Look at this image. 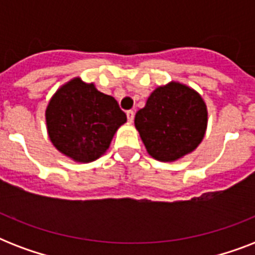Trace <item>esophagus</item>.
I'll list each match as a JSON object with an SVG mask.
<instances>
[{"mask_svg": "<svg viewBox=\"0 0 255 255\" xmlns=\"http://www.w3.org/2000/svg\"><path fill=\"white\" fill-rule=\"evenodd\" d=\"M133 118H135V114H133V111H131V110H129V111H127V119L129 123H132V122H133Z\"/></svg>", "mask_w": 255, "mask_h": 255, "instance_id": "obj_1", "label": "esophagus"}]
</instances>
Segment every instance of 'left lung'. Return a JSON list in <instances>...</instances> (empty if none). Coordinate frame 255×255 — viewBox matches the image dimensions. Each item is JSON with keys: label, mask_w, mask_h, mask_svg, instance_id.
<instances>
[{"label": "left lung", "mask_w": 255, "mask_h": 255, "mask_svg": "<svg viewBox=\"0 0 255 255\" xmlns=\"http://www.w3.org/2000/svg\"><path fill=\"white\" fill-rule=\"evenodd\" d=\"M206 124L201 95L178 82L156 88L135 116L147 152L159 161H176L193 152L204 139Z\"/></svg>", "instance_id": "left-lung-1"}]
</instances>
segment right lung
<instances>
[{
  "instance_id": "right-lung-1",
  "label": "right lung",
  "mask_w": 255,
  "mask_h": 255,
  "mask_svg": "<svg viewBox=\"0 0 255 255\" xmlns=\"http://www.w3.org/2000/svg\"><path fill=\"white\" fill-rule=\"evenodd\" d=\"M127 116L94 83L74 78L58 88L46 108V126L58 151L78 163H91L107 151Z\"/></svg>"
}]
</instances>
